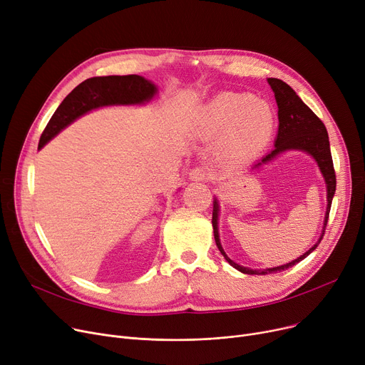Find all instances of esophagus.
Masks as SVG:
<instances>
[{"mask_svg": "<svg viewBox=\"0 0 365 365\" xmlns=\"http://www.w3.org/2000/svg\"><path fill=\"white\" fill-rule=\"evenodd\" d=\"M210 178V171L205 167H195L189 171V179L192 182H204Z\"/></svg>", "mask_w": 365, "mask_h": 365, "instance_id": "1", "label": "esophagus"}]
</instances>
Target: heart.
Listing matches in <instances>:
<instances>
[{
    "instance_id": "1",
    "label": "heart",
    "mask_w": 365,
    "mask_h": 365,
    "mask_svg": "<svg viewBox=\"0 0 365 365\" xmlns=\"http://www.w3.org/2000/svg\"><path fill=\"white\" fill-rule=\"evenodd\" d=\"M195 128L201 136H222L220 158L240 164L256 158L269 145L277 115L269 102L250 93H220L198 110Z\"/></svg>"
}]
</instances>
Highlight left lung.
<instances>
[{
    "label": "left lung",
    "mask_w": 365,
    "mask_h": 365,
    "mask_svg": "<svg viewBox=\"0 0 365 365\" xmlns=\"http://www.w3.org/2000/svg\"><path fill=\"white\" fill-rule=\"evenodd\" d=\"M267 83H269L272 91L275 93V101L278 105V134L275 139V149L267 153L266 157H263L259 163L253 165V168H259L263 164L271 163L274 158H277L279 153L287 152V150H302L309 153V155L317 161L321 175L325 180V185H327V212H325L324 217V226H322V232L318 238V241L309 248L308 252L303 253L300 257L294 259L293 262L275 266V267H266V269H250V267L241 266L235 263L234 260L229 259L223 250V247L220 244L219 238V201L215 198L213 201V232H215V240L216 245L226 259V262L234 266L235 269H238L242 274L248 275H266V274H274V272H281L289 269V267L297 264L302 262L304 257H308L318 244L321 242L324 232H325V226H327L329 222V213L331 208V201L336 192V173L333 167V158H331V152H330V142H329V133L327 128H325L324 123L317 117V115L303 103V101L296 94V91L284 81L278 78H267Z\"/></svg>",
    "instance_id": "8db88e82"
}]
</instances>
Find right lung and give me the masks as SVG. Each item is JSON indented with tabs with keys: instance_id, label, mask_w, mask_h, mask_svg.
Instances as JSON below:
<instances>
[{
	"instance_id": "1",
	"label": "right lung",
	"mask_w": 365,
	"mask_h": 365,
	"mask_svg": "<svg viewBox=\"0 0 365 365\" xmlns=\"http://www.w3.org/2000/svg\"><path fill=\"white\" fill-rule=\"evenodd\" d=\"M157 91V86L140 75H109L88 78L76 86L56 109L41 134L38 149H41L76 118L93 109L113 105H145L155 98Z\"/></svg>"
}]
</instances>
